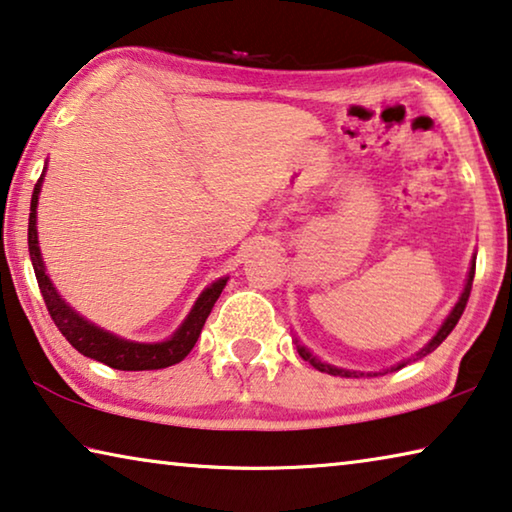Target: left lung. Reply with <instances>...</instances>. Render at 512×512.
Here are the masks:
<instances>
[{"mask_svg": "<svg viewBox=\"0 0 512 512\" xmlns=\"http://www.w3.org/2000/svg\"><path fill=\"white\" fill-rule=\"evenodd\" d=\"M474 271H476V259L472 262V269H469V275H467V285H465V289H462V294H460V298H458V303H456V307H453L451 310V314L446 316V321L442 323V328L437 330V335L431 339V342H428L424 348H421V351L415 355V358H410V360H419V358H424V355H428L431 351H435L437 346H440L446 337H449V332L456 328V323L460 321V316H462V312H465V307H467V300H469V291H472V282H474ZM298 355L300 358H303L305 362H310L314 369H319V371H323V373H330V376H342V378H360V376H364L362 371H348V369H339V367H332V364H328V362H321V360H316L314 355L307 351L305 346H298ZM410 360H403V362H399L396 364V367H392V371H399V369H403L405 364H408ZM367 376H371V373H367ZM373 376H376V373H373Z\"/></svg>", "mask_w": 512, "mask_h": 512, "instance_id": "8db88e82", "label": "left lung"}]
</instances>
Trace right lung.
I'll return each instance as SVG.
<instances>
[{"label": "right lung", "mask_w": 512, "mask_h": 512, "mask_svg": "<svg viewBox=\"0 0 512 512\" xmlns=\"http://www.w3.org/2000/svg\"><path fill=\"white\" fill-rule=\"evenodd\" d=\"M40 184H43V175H40L38 184L34 186V196H31L29 257H31V264H34V273H36L40 294H43V300L47 305V312H50L56 328L61 330V335L66 337L81 355L107 364L111 369L150 371V369H166L170 364L182 362L186 355L191 353V348L196 346L202 326H205L209 312H212L214 303L218 300V296H221L227 278L212 282V285L202 291L182 326L177 328L175 335L166 339V342H157V344L129 342V339L116 337L107 330L97 328L95 323L86 321L84 316H79L75 310H72L66 300L59 296V291L54 289V285L45 273V264L38 248V230H36V207H38Z\"/></svg>", "instance_id": "right-lung-1"}]
</instances>
